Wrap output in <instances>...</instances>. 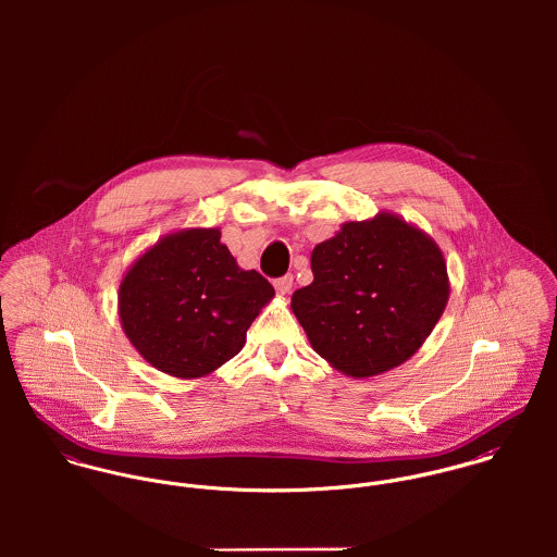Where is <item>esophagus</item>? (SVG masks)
Masks as SVG:
<instances>
[{
  "mask_svg": "<svg viewBox=\"0 0 557 557\" xmlns=\"http://www.w3.org/2000/svg\"><path fill=\"white\" fill-rule=\"evenodd\" d=\"M292 287H294V276L292 274L281 276V278L274 281V289H276L278 296H287L292 292Z\"/></svg>",
  "mask_w": 557,
  "mask_h": 557,
  "instance_id": "34e87169",
  "label": "esophagus"
}]
</instances>
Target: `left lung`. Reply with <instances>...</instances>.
<instances>
[{"label":"left lung","instance_id":"8db88e82","mask_svg":"<svg viewBox=\"0 0 557 557\" xmlns=\"http://www.w3.org/2000/svg\"><path fill=\"white\" fill-rule=\"evenodd\" d=\"M313 283L292 311L311 347L354 380L409 360L442 318L450 278L442 248L395 212L349 221L311 255Z\"/></svg>","mask_w":557,"mask_h":557}]
</instances>
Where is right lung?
I'll return each mask as SVG.
<instances>
[{
	"instance_id": "1",
	"label": "right lung",
	"mask_w": 557,
	"mask_h": 557,
	"mask_svg": "<svg viewBox=\"0 0 557 557\" xmlns=\"http://www.w3.org/2000/svg\"><path fill=\"white\" fill-rule=\"evenodd\" d=\"M274 298L255 270H242L216 227L162 236L124 272L117 315L146 362L197 380L232 360L246 330Z\"/></svg>"
}]
</instances>
